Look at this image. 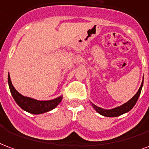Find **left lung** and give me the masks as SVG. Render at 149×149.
Listing matches in <instances>:
<instances>
[{
	"mask_svg": "<svg viewBox=\"0 0 149 149\" xmlns=\"http://www.w3.org/2000/svg\"><path fill=\"white\" fill-rule=\"evenodd\" d=\"M143 82H142L141 86V87L139 88L137 93H136V94L129 102H127L126 103L123 104L122 106H118L117 108H114V109H102V108H100V107H97V106H95L94 104H92V106H93L94 109H95L98 113L102 114V116H105V117H110V118H112V117H118V116H120V115L123 114L125 113H127V112L130 111V109H132V107L135 106V104L136 103V102H137V100H138L139 96H140V94H141V92L142 86H143Z\"/></svg>",
	"mask_w": 149,
	"mask_h": 149,
	"instance_id": "8db88e82",
	"label": "left lung"
}]
</instances>
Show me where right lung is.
I'll list each match as a JSON object with an SVG mask.
<instances>
[{"label": "right lung", "mask_w": 149, "mask_h": 149, "mask_svg": "<svg viewBox=\"0 0 149 149\" xmlns=\"http://www.w3.org/2000/svg\"><path fill=\"white\" fill-rule=\"evenodd\" d=\"M8 82L11 94L13 95L15 102L18 104V106L21 109L32 114L43 113H46V112L55 109L63 99V96H60L53 100H49V101H37L31 97H24L22 94H19L14 88L11 82L9 74L8 75Z\"/></svg>", "instance_id": "add662e5"}]
</instances>
